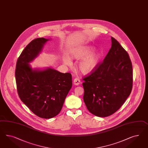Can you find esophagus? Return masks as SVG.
I'll return each mask as SVG.
<instances>
[{
    "label": "esophagus",
    "mask_w": 148,
    "mask_h": 148,
    "mask_svg": "<svg viewBox=\"0 0 148 148\" xmlns=\"http://www.w3.org/2000/svg\"><path fill=\"white\" fill-rule=\"evenodd\" d=\"M80 82H81V81H80V79L79 78H77V77L75 78V79H74V80L73 81L74 84L76 85V86H77V85L80 84Z\"/></svg>",
    "instance_id": "1"
}]
</instances>
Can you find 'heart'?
<instances>
[{
  "label": "heart",
  "instance_id": "heart-1",
  "mask_svg": "<svg viewBox=\"0 0 148 148\" xmlns=\"http://www.w3.org/2000/svg\"><path fill=\"white\" fill-rule=\"evenodd\" d=\"M93 47L89 45L82 46L74 49L72 52V57L75 59H81L78 64L80 71L84 74L92 72L96 67L100 60V55L99 52H92ZM66 64L70 65L71 60L67 56L64 57Z\"/></svg>",
  "mask_w": 148,
  "mask_h": 148
}]
</instances>
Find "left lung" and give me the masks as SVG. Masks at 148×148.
Wrapping results in <instances>:
<instances>
[{
  "label": "left lung",
  "instance_id": "left-lung-1",
  "mask_svg": "<svg viewBox=\"0 0 148 148\" xmlns=\"http://www.w3.org/2000/svg\"><path fill=\"white\" fill-rule=\"evenodd\" d=\"M112 47L103 62L84 77V101L88 110L99 117L117 111L132 88V67L128 53L111 37Z\"/></svg>",
  "mask_w": 148,
  "mask_h": 148
}]
</instances>
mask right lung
I'll use <instances>...</instances> for the list:
<instances>
[{"label": "right lung", "instance_id": "1", "mask_svg": "<svg viewBox=\"0 0 148 148\" xmlns=\"http://www.w3.org/2000/svg\"><path fill=\"white\" fill-rule=\"evenodd\" d=\"M49 40L40 38L29 43L18 58L15 72L20 100L36 116L46 119L60 112L72 86L71 74L51 67L33 69L29 64Z\"/></svg>", "mask_w": 148, "mask_h": 148}]
</instances>
